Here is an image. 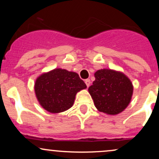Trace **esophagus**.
<instances>
[{"mask_svg":"<svg viewBox=\"0 0 159 159\" xmlns=\"http://www.w3.org/2000/svg\"><path fill=\"white\" fill-rule=\"evenodd\" d=\"M85 84L87 85V87H89V86L90 84V79H86L85 80Z\"/></svg>","mask_w":159,"mask_h":159,"instance_id":"1","label":"esophagus"}]
</instances>
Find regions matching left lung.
<instances>
[{
	"label": "left lung",
	"mask_w": 159,
	"mask_h": 159,
	"mask_svg": "<svg viewBox=\"0 0 159 159\" xmlns=\"http://www.w3.org/2000/svg\"><path fill=\"white\" fill-rule=\"evenodd\" d=\"M96 80L88 88L95 106L101 112L115 115L122 112L132 98V82L122 72L100 69L94 74Z\"/></svg>",
	"instance_id": "obj_1"
}]
</instances>
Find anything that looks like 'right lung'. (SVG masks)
<instances>
[{"label": "right lung", "instance_id": "obj_1", "mask_svg": "<svg viewBox=\"0 0 159 159\" xmlns=\"http://www.w3.org/2000/svg\"><path fill=\"white\" fill-rule=\"evenodd\" d=\"M86 87L77 73L55 69L40 75L34 89L41 106L48 112L57 114L70 108L76 93Z\"/></svg>", "mask_w": 159, "mask_h": 159}]
</instances>
